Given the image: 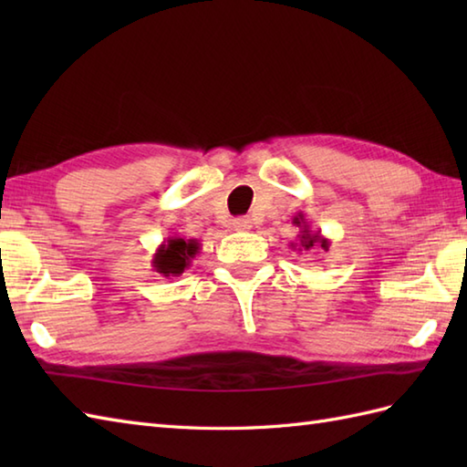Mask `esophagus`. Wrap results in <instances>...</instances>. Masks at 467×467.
Masks as SVG:
<instances>
[{
	"label": "esophagus",
	"instance_id": "1",
	"mask_svg": "<svg viewBox=\"0 0 467 467\" xmlns=\"http://www.w3.org/2000/svg\"><path fill=\"white\" fill-rule=\"evenodd\" d=\"M253 226V223H251V218H246V216H241V218H234L233 221V228L234 231H249V228Z\"/></svg>",
	"mask_w": 467,
	"mask_h": 467
}]
</instances>
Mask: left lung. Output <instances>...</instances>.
<instances>
[{
    "label": "left lung",
    "mask_w": 467,
    "mask_h": 467,
    "mask_svg": "<svg viewBox=\"0 0 467 467\" xmlns=\"http://www.w3.org/2000/svg\"><path fill=\"white\" fill-rule=\"evenodd\" d=\"M293 224L299 226V243H291L293 249H299V251H311L313 246H319L323 251H329L331 241L327 239V236L321 234V231H311L309 223H306V218L303 213L296 214L293 218Z\"/></svg>",
    "instance_id": "left-lung-1"
}]
</instances>
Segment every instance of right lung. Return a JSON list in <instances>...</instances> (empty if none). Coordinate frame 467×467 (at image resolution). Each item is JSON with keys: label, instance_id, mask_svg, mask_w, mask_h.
Instances as JSON below:
<instances>
[{"label": "right lung", "instance_id": "add662e5", "mask_svg": "<svg viewBox=\"0 0 467 467\" xmlns=\"http://www.w3.org/2000/svg\"><path fill=\"white\" fill-rule=\"evenodd\" d=\"M201 253V243L196 239H182V236H168L158 246L152 259L156 273L162 276H178L191 266L194 256Z\"/></svg>", "mask_w": 467, "mask_h": 467}]
</instances>
